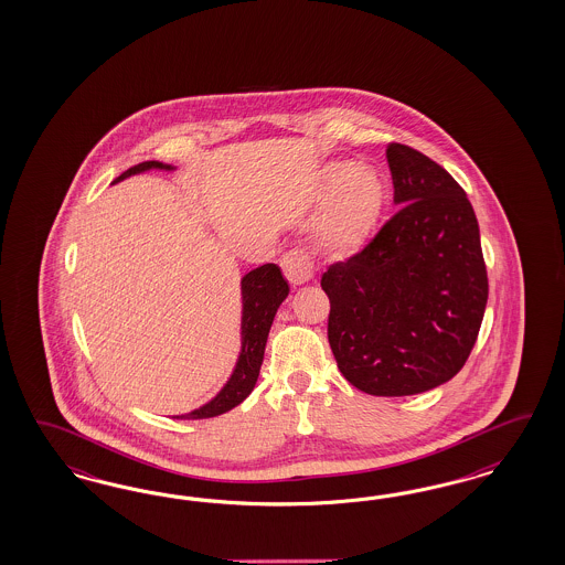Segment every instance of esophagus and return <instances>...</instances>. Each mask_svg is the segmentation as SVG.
Here are the masks:
<instances>
[{"instance_id":"1","label":"esophagus","mask_w":565,"mask_h":565,"mask_svg":"<svg viewBox=\"0 0 565 565\" xmlns=\"http://www.w3.org/2000/svg\"><path fill=\"white\" fill-rule=\"evenodd\" d=\"M281 269L286 279L294 284V286H300V284H307L312 279L315 275V267H312V260L308 257L305 250L300 248H294L290 253H286L281 257Z\"/></svg>"}]
</instances>
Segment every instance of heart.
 <instances>
[{"mask_svg": "<svg viewBox=\"0 0 565 565\" xmlns=\"http://www.w3.org/2000/svg\"><path fill=\"white\" fill-rule=\"evenodd\" d=\"M317 189L327 194L317 227L321 248L331 257L359 253L383 211V178L371 166H352V161L338 159L321 168Z\"/></svg>", "mask_w": 565, "mask_h": 565, "instance_id": "b5f03b06", "label": "heart"}]
</instances>
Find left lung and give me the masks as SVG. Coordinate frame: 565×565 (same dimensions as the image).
Masks as SVG:
<instances>
[{
	"instance_id": "obj_1",
	"label": "left lung",
	"mask_w": 565,
	"mask_h": 565,
	"mask_svg": "<svg viewBox=\"0 0 565 565\" xmlns=\"http://www.w3.org/2000/svg\"><path fill=\"white\" fill-rule=\"evenodd\" d=\"M397 213L329 265L327 338L338 369L371 395H414L458 375L489 298L475 209L427 154L387 145Z\"/></svg>"
}]
</instances>
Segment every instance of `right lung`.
Wrapping results in <instances>:
<instances>
[{"mask_svg":"<svg viewBox=\"0 0 565 565\" xmlns=\"http://www.w3.org/2000/svg\"><path fill=\"white\" fill-rule=\"evenodd\" d=\"M147 170H173V168L161 161H142L118 175L114 184L128 175ZM288 294H290L288 281L284 279L279 267L274 263L260 265L242 277V350H239L236 369L230 376V381L223 385L222 392L209 404L190 414L173 416V418H184V420L213 418L223 412L236 408L239 402L248 397L257 385L258 371L265 356V343L274 323L275 312Z\"/></svg>","mask_w":565,"mask_h":565,"instance_id":"right-lung-1","label":"right lung"}]
</instances>
